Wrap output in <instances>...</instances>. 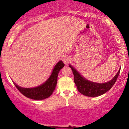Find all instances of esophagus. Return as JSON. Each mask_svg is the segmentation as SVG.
Returning a JSON list of instances; mask_svg holds the SVG:
<instances>
[{
    "instance_id": "1",
    "label": "esophagus",
    "mask_w": 129,
    "mask_h": 129,
    "mask_svg": "<svg viewBox=\"0 0 129 129\" xmlns=\"http://www.w3.org/2000/svg\"><path fill=\"white\" fill-rule=\"evenodd\" d=\"M70 61H71V58L69 56H65L64 57H63V59H62V61H63V62L65 64H68L70 62Z\"/></svg>"
}]
</instances>
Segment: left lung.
<instances>
[{
	"instance_id": "8db88e82",
	"label": "left lung",
	"mask_w": 129,
	"mask_h": 129,
	"mask_svg": "<svg viewBox=\"0 0 129 129\" xmlns=\"http://www.w3.org/2000/svg\"><path fill=\"white\" fill-rule=\"evenodd\" d=\"M69 67L72 69L74 76V83L76 85L77 90L81 94L88 97H98L106 93L114 85L118 79L120 69L118 70L116 76L109 81L104 83H99L88 80L79 74L74 67L69 64Z\"/></svg>"
}]
</instances>
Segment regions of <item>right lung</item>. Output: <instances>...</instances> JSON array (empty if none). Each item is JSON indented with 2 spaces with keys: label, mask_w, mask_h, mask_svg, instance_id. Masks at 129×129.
I'll list each match as a JSON object with an SVG mask.
<instances>
[{
  "label": "right lung",
  "mask_w": 129,
  "mask_h": 129,
  "mask_svg": "<svg viewBox=\"0 0 129 129\" xmlns=\"http://www.w3.org/2000/svg\"><path fill=\"white\" fill-rule=\"evenodd\" d=\"M64 64L62 61H59L55 65L52 74L45 82L33 88H23L13 82L15 86L20 91L21 94L28 98L34 100H42L48 98L53 93L57 83V77L59 71Z\"/></svg>",
  "instance_id": "add662e5"
}]
</instances>
